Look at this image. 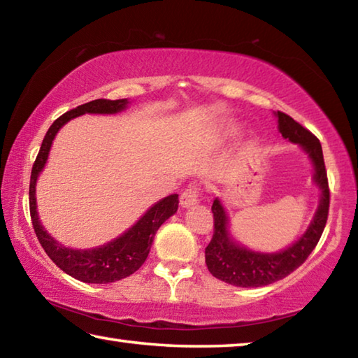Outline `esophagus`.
<instances>
[{
	"label": "esophagus",
	"mask_w": 358,
	"mask_h": 358,
	"mask_svg": "<svg viewBox=\"0 0 358 358\" xmlns=\"http://www.w3.org/2000/svg\"><path fill=\"white\" fill-rule=\"evenodd\" d=\"M199 199H201V187L197 185H189L183 192H181L180 203L181 207L187 208L191 207V205H196L199 202Z\"/></svg>",
	"instance_id": "34e87169"
}]
</instances>
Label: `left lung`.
Here are the masks:
<instances>
[{
    "label": "left lung",
    "instance_id": "obj_1",
    "mask_svg": "<svg viewBox=\"0 0 358 358\" xmlns=\"http://www.w3.org/2000/svg\"><path fill=\"white\" fill-rule=\"evenodd\" d=\"M278 126L284 138L300 143V147L311 157L314 166V181L320 187V203L310 227L287 250L275 254H262L246 250L230 238L227 230V216L220 199L211 205L213 211V237L205 248V264L208 271L217 280L238 287H262L280 281L292 273L305 262L319 243L329 217L330 189L327 178L325 162L319 138L311 131L303 128L300 123L287 113L278 112Z\"/></svg>",
    "mask_w": 358,
    "mask_h": 358
}]
</instances>
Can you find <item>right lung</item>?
<instances>
[{
    "instance_id": "right-lung-1",
    "label": "right lung",
    "mask_w": 358,
    "mask_h": 358,
    "mask_svg": "<svg viewBox=\"0 0 358 358\" xmlns=\"http://www.w3.org/2000/svg\"><path fill=\"white\" fill-rule=\"evenodd\" d=\"M128 106V99H96L87 104H82L72 110L66 112L62 117L53 121L48 128L47 134L42 141L41 150L31 171V180H29V215H31L33 229L36 232L41 246L44 248L47 256L50 257L57 266H59L64 273L76 278L78 281L92 284H107L115 282L128 278L143 265L148 257L151 243H153L156 230L161 224L169 220L175 211L178 210V194H172L155 203L128 232L121 237L115 238L107 245H102L93 250H71L59 245L53 240L47 230L39 222L38 210H36V180L44 169L48 151H50L52 142L57 132L69 120L83 113H118L124 110Z\"/></svg>"
}]
</instances>
